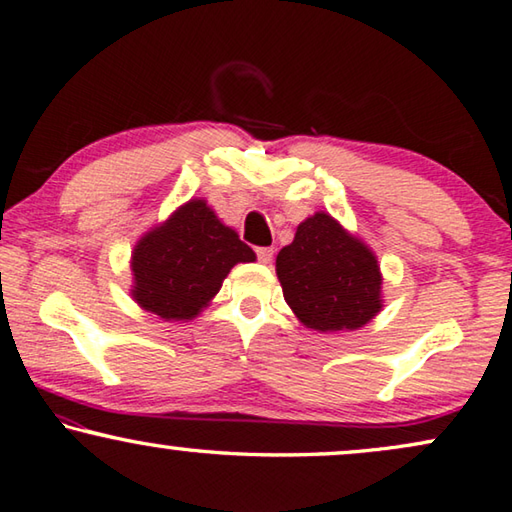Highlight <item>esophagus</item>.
<instances>
[{
  "label": "esophagus",
  "mask_w": 512,
  "mask_h": 512,
  "mask_svg": "<svg viewBox=\"0 0 512 512\" xmlns=\"http://www.w3.org/2000/svg\"><path fill=\"white\" fill-rule=\"evenodd\" d=\"M256 256L261 263H272V256H274V249L272 247H258L256 249Z\"/></svg>",
  "instance_id": "34e87169"
}]
</instances>
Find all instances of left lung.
I'll return each instance as SVG.
<instances>
[{"label":"left lung","mask_w":512,"mask_h":512,"mask_svg":"<svg viewBox=\"0 0 512 512\" xmlns=\"http://www.w3.org/2000/svg\"><path fill=\"white\" fill-rule=\"evenodd\" d=\"M276 276L294 315L319 333L357 330L382 310L378 258L324 211L303 220L279 251Z\"/></svg>","instance_id":"8db88e82"}]
</instances>
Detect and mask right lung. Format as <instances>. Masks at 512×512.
<instances>
[{"mask_svg": "<svg viewBox=\"0 0 512 512\" xmlns=\"http://www.w3.org/2000/svg\"><path fill=\"white\" fill-rule=\"evenodd\" d=\"M256 254L204 200H188L132 251V299L164 321L193 319L209 306L233 265Z\"/></svg>", "mask_w": 512, "mask_h": 512, "instance_id": "add662e5", "label": "right lung"}]
</instances>
